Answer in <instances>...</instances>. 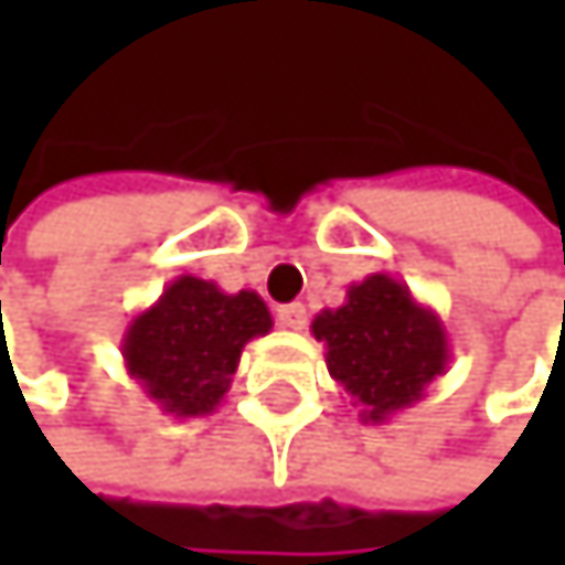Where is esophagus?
I'll list each match as a JSON object with an SVG mask.
<instances>
[{
    "label": "esophagus",
    "instance_id": "obj_1",
    "mask_svg": "<svg viewBox=\"0 0 565 565\" xmlns=\"http://www.w3.org/2000/svg\"><path fill=\"white\" fill-rule=\"evenodd\" d=\"M277 321L285 324V329H291V332H301L305 329V321H308V311H305V305H280L277 308Z\"/></svg>",
    "mask_w": 565,
    "mask_h": 565
}]
</instances>
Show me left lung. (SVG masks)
Masks as SVG:
<instances>
[{"instance_id": "left-lung-1", "label": "left lung", "mask_w": 565, "mask_h": 565, "mask_svg": "<svg viewBox=\"0 0 565 565\" xmlns=\"http://www.w3.org/2000/svg\"><path fill=\"white\" fill-rule=\"evenodd\" d=\"M311 335L324 342L329 373L359 406V420L373 427L420 403L450 365L440 315L390 274L349 285L342 308L315 315Z\"/></svg>"}]
</instances>
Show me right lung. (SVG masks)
Masks as SVG:
<instances>
[{"instance_id": "right-lung-1", "label": "right lung", "mask_w": 565, "mask_h": 565, "mask_svg": "<svg viewBox=\"0 0 565 565\" xmlns=\"http://www.w3.org/2000/svg\"><path fill=\"white\" fill-rule=\"evenodd\" d=\"M274 329L257 291H220L216 280L182 274L138 311L121 339L128 376L162 414L210 417L223 403L241 352Z\"/></svg>"}]
</instances>
